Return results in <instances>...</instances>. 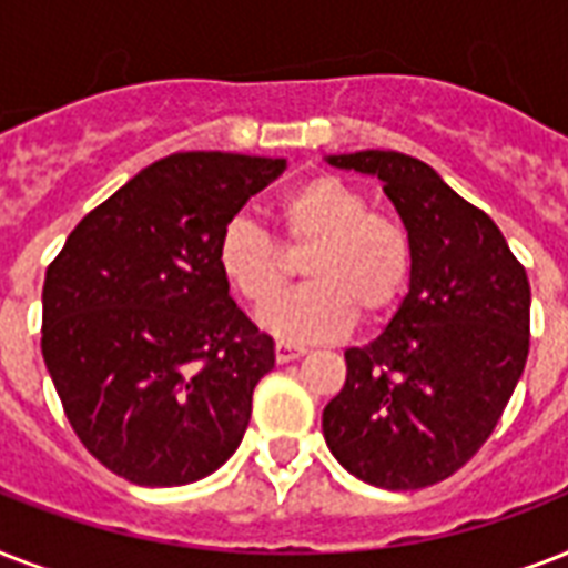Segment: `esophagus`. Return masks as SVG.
Listing matches in <instances>:
<instances>
[{
  "label": "esophagus",
  "instance_id": "1",
  "mask_svg": "<svg viewBox=\"0 0 568 568\" xmlns=\"http://www.w3.org/2000/svg\"><path fill=\"white\" fill-rule=\"evenodd\" d=\"M274 354H276V363L283 365V363H292V359H301L306 351H303V347H297V345H285V342H276Z\"/></svg>",
  "mask_w": 568,
  "mask_h": 568
}]
</instances>
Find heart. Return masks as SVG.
Listing matches in <instances>:
<instances>
[{
  "label": "heart",
  "instance_id": "heart-1",
  "mask_svg": "<svg viewBox=\"0 0 568 568\" xmlns=\"http://www.w3.org/2000/svg\"><path fill=\"white\" fill-rule=\"evenodd\" d=\"M285 252L311 250L307 285L272 304L287 278V257L247 217H232L217 239L223 280L250 306H266L262 327L283 342H329L363 321H383L404 301L413 244L397 221L372 212L363 191L333 173L297 182L276 203Z\"/></svg>",
  "mask_w": 568,
  "mask_h": 568
}]
</instances>
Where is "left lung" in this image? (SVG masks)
Wrapping results in <instances>:
<instances>
[{
	"label": "left lung",
	"mask_w": 568,
	"mask_h": 568,
	"mask_svg": "<svg viewBox=\"0 0 568 568\" xmlns=\"http://www.w3.org/2000/svg\"><path fill=\"white\" fill-rule=\"evenodd\" d=\"M327 162L383 182L413 244V276L386 329L345 351L347 379L324 406V439L365 484H439L489 439L525 372L528 274L493 217L430 164L395 150Z\"/></svg>",
	"instance_id": "left-lung-1"
}]
</instances>
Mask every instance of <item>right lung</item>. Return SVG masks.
I'll use <instances>...</instances> for the list:
<instances>
[{
	"mask_svg": "<svg viewBox=\"0 0 568 568\" xmlns=\"http://www.w3.org/2000/svg\"><path fill=\"white\" fill-rule=\"evenodd\" d=\"M285 159L176 153L79 221L43 280V363L82 445L138 486L235 454L274 338L235 306L217 239Z\"/></svg>",
	"mask_w": 568,
	"mask_h": 568,
	"instance_id": "1",
	"label": "right lung"
}]
</instances>
